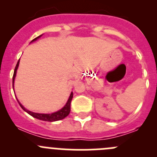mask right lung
<instances>
[{
    "label": "right lung",
    "mask_w": 157,
    "mask_h": 157,
    "mask_svg": "<svg viewBox=\"0 0 157 157\" xmlns=\"http://www.w3.org/2000/svg\"><path fill=\"white\" fill-rule=\"evenodd\" d=\"M41 36H42V35H41ZM41 36H38V37H36V39H33V40L32 41V42H33V41L36 40V39H37L38 38L40 37ZM19 63H20V60H19V61H18V62H17V65H16L15 69H14L13 76V88L14 79H15L16 74H17V68H18ZM72 99H73V92H71V95H70V97H69L68 100H67V103H66V105H64V106L63 107V108L61 109V110L58 111V112H54V113H52V114H40V113H36V112H30V111L27 110V109H25L24 107H23V105H22L20 103V102H19L18 100H17V101H18V102H19V104H20V107H21V108L23 109V110L25 111V112H26L28 114H29V115H31V116L34 117V118H37V119L42 120V121H58V120L63 119V118H65V117H67V115H69L70 112H71V100H72Z\"/></svg>",
    "instance_id": "add662e5"
}]
</instances>
